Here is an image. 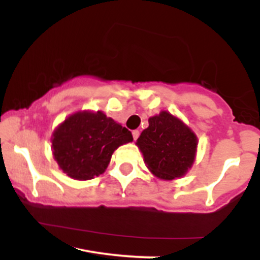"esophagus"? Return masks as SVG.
<instances>
[{
    "mask_svg": "<svg viewBox=\"0 0 260 260\" xmlns=\"http://www.w3.org/2000/svg\"><path fill=\"white\" fill-rule=\"evenodd\" d=\"M132 134H133V139L137 140V139H138V137H139V131H138V129L133 131Z\"/></svg>",
    "mask_w": 260,
    "mask_h": 260,
    "instance_id": "obj_1",
    "label": "esophagus"
}]
</instances>
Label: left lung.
Here are the masks:
<instances>
[{
    "instance_id": "left-lung-1",
    "label": "left lung",
    "mask_w": 260,
    "mask_h": 260,
    "mask_svg": "<svg viewBox=\"0 0 260 260\" xmlns=\"http://www.w3.org/2000/svg\"><path fill=\"white\" fill-rule=\"evenodd\" d=\"M137 145L150 172L161 180H175L187 174L196 159L198 139L189 127L168 111L149 118Z\"/></svg>"
}]
</instances>
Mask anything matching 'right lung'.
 Instances as JSON below:
<instances>
[{"label": "right lung", "mask_w": 260, "mask_h": 260, "mask_svg": "<svg viewBox=\"0 0 260 260\" xmlns=\"http://www.w3.org/2000/svg\"><path fill=\"white\" fill-rule=\"evenodd\" d=\"M133 140L126 127L103 111L71 115L52 133V153L71 178L91 180L105 172L113 151Z\"/></svg>", "instance_id": "add662e5"}]
</instances>
